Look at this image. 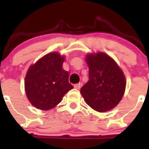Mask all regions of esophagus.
Wrapping results in <instances>:
<instances>
[{"label": "esophagus", "instance_id": "obj_1", "mask_svg": "<svg viewBox=\"0 0 149 149\" xmlns=\"http://www.w3.org/2000/svg\"><path fill=\"white\" fill-rule=\"evenodd\" d=\"M74 88L75 89H80V88L82 86V83H78V84H76L74 85Z\"/></svg>", "mask_w": 149, "mask_h": 149}]
</instances>
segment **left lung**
Returning a JSON list of instances; mask_svg holds the SVG:
<instances>
[{"mask_svg":"<svg viewBox=\"0 0 149 149\" xmlns=\"http://www.w3.org/2000/svg\"><path fill=\"white\" fill-rule=\"evenodd\" d=\"M89 81L81 93L89 106L98 112L111 110L119 103L125 89V78L115 61L104 53L89 54Z\"/></svg>","mask_w":149,"mask_h":149,"instance_id":"left-lung-1","label":"left lung"}]
</instances>
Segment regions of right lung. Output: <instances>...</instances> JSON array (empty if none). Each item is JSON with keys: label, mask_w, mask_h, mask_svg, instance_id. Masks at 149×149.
<instances>
[{"label": "right lung", "mask_w": 149, "mask_h": 149, "mask_svg": "<svg viewBox=\"0 0 149 149\" xmlns=\"http://www.w3.org/2000/svg\"><path fill=\"white\" fill-rule=\"evenodd\" d=\"M63 61V56L53 52L42 57L27 71L24 83L26 95L36 108L52 109L73 88L68 82V72L62 68Z\"/></svg>", "instance_id": "1"}]
</instances>
